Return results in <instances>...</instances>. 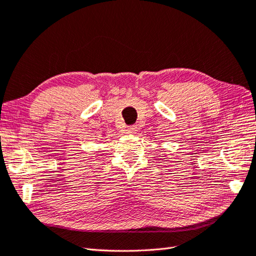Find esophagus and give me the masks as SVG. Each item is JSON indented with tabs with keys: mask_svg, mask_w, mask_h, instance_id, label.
Segmentation results:
<instances>
[{
	"mask_svg": "<svg viewBox=\"0 0 256 256\" xmlns=\"http://www.w3.org/2000/svg\"><path fill=\"white\" fill-rule=\"evenodd\" d=\"M136 130H137V126H134V124H132V126H128V127H127L126 132H134Z\"/></svg>",
	"mask_w": 256,
	"mask_h": 256,
	"instance_id": "esophagus-1",
	"label": "esophagus"
}]
</instances>
